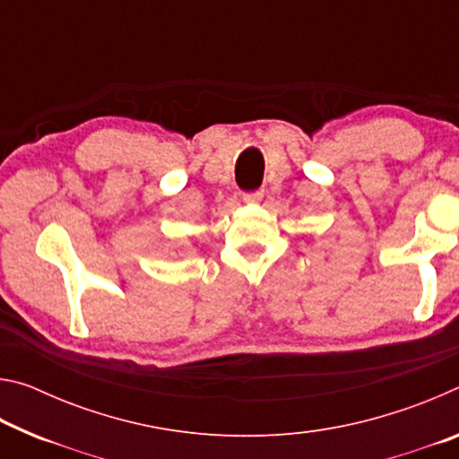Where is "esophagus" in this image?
Here are the masks:
<instances>
[{"mask_svg": "<svg viewBox=\"0 0 459 459\" xmlns=\"http://www.w3.org/2000/svg\"><path fill=\"white\" fill-rule=\"evenodd\" d=\"M243 200L247 202V204H257V202L263 200V190L247 192V194H243Z\"/></svg>", "mask_w": 459, "mask_h": 459, "instance_id": "esophagus-1", "label": "esophagus"}]
</instances>
